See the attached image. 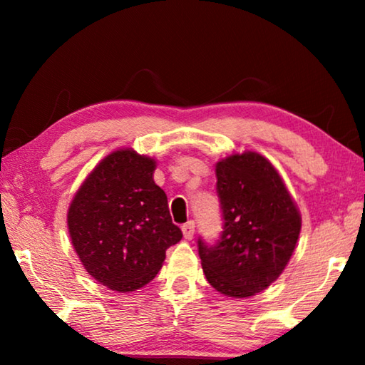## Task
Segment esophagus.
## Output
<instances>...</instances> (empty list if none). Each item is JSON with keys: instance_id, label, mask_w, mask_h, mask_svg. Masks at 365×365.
Masks as SVG:
<instances>
[{"instance_id": "obj_1", "label": "esophagus", "mask_w": 365, "mask_h": 365, "mask_svg": "<svg viewBox=\"0 0 365 365\" xmlns=\"http://www.w3.org/2000/svg\"><path fill=\"white\" fill-rule=\"evenodd\" d=\"M182 232H183V237L187 238V240L193 238V235H195V222L193 220H188L187 224H183Z\"/></svg>"}]
</instances>
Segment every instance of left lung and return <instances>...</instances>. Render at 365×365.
<instances>
[{"instance_id": "left-lung-1", "label": "left lung", "mask_w": 365, "mask_h": 365, "mask_svg": "<svg viewBox=\"0 0 365 365\" xmlns=\"http://www.w3.org/2000/svg\"><path fill=\"white\" fill-rule=\"evenodd\" d=\"M224 230L214 245L197 238L207 282L230 298L261 293L279 279L301 232V215L270 160L252 151L215 164Z\"/></svg>"}]
</instances>
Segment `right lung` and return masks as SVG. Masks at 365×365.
Segmentation results:
<instances>
[{
	"mask_svg": "<svg viewBox=\"0 0 365 365\" xmlns=\"http://www.w3.org/2000/svg\"><path fill=\"white\" fill-rule=\"evenodd\" d=\"M156 160L130 148L104 158L73 196L67 227L85 270L114 292H135L182 240L168 196L153 180Z\"/></svg>",
	"mask_w": 365,
	"mask_h": 365,
	"instance_id": "1",
	"label": "right lung"
}]
</instances>
